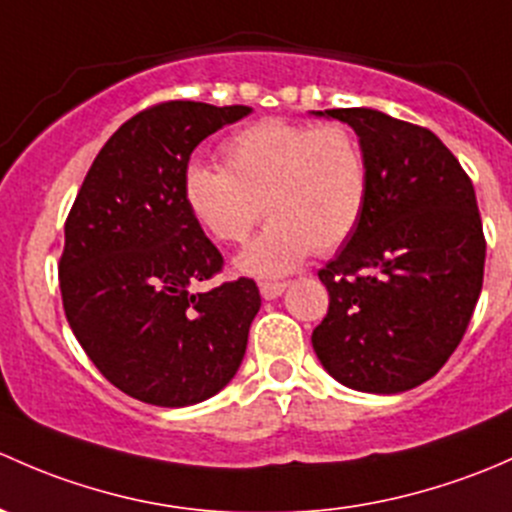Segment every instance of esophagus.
Listing matches in <instances>:
<instances>
[{
  "label": "esophagus",
  "instance_id": "1",
  "mask_svg": "<svg viewBox=\"0 0 512 512\" xmlns=\"http://www.w3.org/2000/svg\"><path fill=\"white\" fill-rule=\"evenodd\" d=\"M288 288V283H283V281H263V283H258V291H261V295L266 300H276L278 295H283V291H286Z\"/></svg>",
  "mask_w": 512,
  "mask_h": 512
}]
</instances>
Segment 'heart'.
I'll use <instances>...</instances> for the list:
<instances>
[{
  "mask_svg": "<svg viewBox=\"0 0 512 512\" xmlns=\"http://www.w3.org/2000/svg\"><path fill=\"white\" fill-rule=\"evenodd\" d=\"M221 162L224 170L184 172V204L221 244L246 241L268 214L271 224L236 258L251 276H281L313 249L335 251L365 214L370 167L345 125L258 120L221 145Z\"/></svg>",
  "mask_w": 512,
  "mask_h": 512,
  "instance_id": "heart-1",
  "label": "heart"
}]
</instances>
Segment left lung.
<instances>
[{
	"instance_id": "8db88e82",
	"label": "left lung",
	"mask_w": 512,
	"mask_h": 512,
	"mask_svg": "<svg viewBox=\"0 0 512 512\" xmlns=\"http://www.w3.org/2000/svg\"><path fill=\"white\" fill-rule=\"evenodd\" d=\"M315 115L355 130L370 197L318 271L330 305L313 350L345 387L407 392L446 365L481 295L486 239L473 182L431 130L372 108Z\"/></svg>"
}]
</instances>
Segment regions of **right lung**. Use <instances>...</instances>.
<instances>
[{
	"label": "right lung",
	"instance_id": "right-lung-1",
	"mask_svg": "<svg viewBox=\"0 0 512 512\" xmlns=\"http://www.w3.org/2000/svg\"><path fill=\"white\" fill-rule=\"evenodd\" d=\"M249 105L167 100L100 147L66 219L63 310L100 374L155 407H189L231 382L261 295L251 278L192 286L224 258L184 204L194 147Z\"/></svg>",
	"mask_w": 512,
	"mask_h": 512
}]
</instances>
